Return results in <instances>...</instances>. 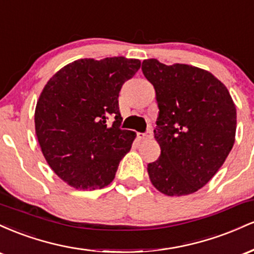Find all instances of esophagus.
Segmentation results:
<instances>
[{
    "mask_svg": "<svg viewBox=\"0 0 254 254\" xmlns=\"http://www.w3.org/2000/svg\"><path fill=\"white\" fill-rule=\"evenodd\" d=\"M137 136H138L139 139H149L153 137V131H151V129H148L144 133H138Z\"/></svg>",
    "mask_w": 254,
    "mask_h": 254,
    "instance_id": "1",
    "label": "esophagus"
}]
</instances>
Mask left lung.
I'll return each instance as SVG.
<instances>
[{
  "instance_id": "8db88e82",
  "label": "left lung",
  "mask_w": 254,
  "mask_h": 254,
  "mask_svg": "<svg viewBox=\"0 0 254 254\" xmlns=\"http://www.w3.org/2000/svg\"><path fill=\"white\" fill-rule=\"evenodd\" d=\"M142 71L155 88L160 110L154 135L161 155L148 164L150 182L167 196L193 193L232 150L235 105L226 86L197 66L166 65L151 58L143 61Z\"/></svg>"
}]
</instances>
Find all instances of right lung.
<instances>
[{"label":"right lung","instance_id":"add662e5","mask_svg":"<svg viewBox=\"0 0 254 254\" xmlns=\"http://www.w3.org/2000/svg\"><path fill=\"white\" fill-rule=\"evenodd\" d=\"M139 66L132 58H84L44 87L34 113L37 138L51 170L72 188L92 191L115 179L136 137L119 127V92ZM111 117L115 121L109 127Z\"/></svg>","mask_w":254,"mask_h":254}]
</instances>
